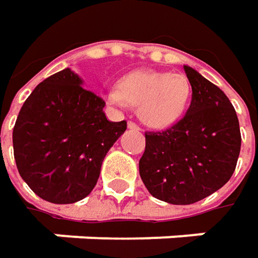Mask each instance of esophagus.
Instances as JSON below:
<instances>
[{
  "instance_id": "esophagus-1",
  "label": "esophagus",
  "mask_w": 258,
  "mask_h": 258,
  "mask_svg": "<svg viewBox=\"0 0 258 258\" xmlns=\"http://www.w3.org/2000/svg\"><path fill=\"white\" fill-rule=\"evenodd\" d=\"M127 127L129 129H134V131H141V127L135 122H127Z\"/></svg>"
}]
</instances>
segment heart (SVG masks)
Listing matches in <instances>:
<instances>
[{
	"instance_id": "heart-1",
	"label": "heart",
	"mask_w": 258,
	"mask_h": 258,
	"mask_svg": "<svg viewBox=\"0 0 258 258\" xmlns=\"http://www.w3.org/2000/svg\"><path fill=\"white\" fill-rule=\"evenodd\" d=\"M190 91L183 74L134 71L119 80L117 90H106L103 97L113 107H123L126 103L138 107L139 119L147 126L164 129L183 116Z\"/></svg>"
}]
</instances>
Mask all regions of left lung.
Masks as SVG:
<instances>
[{
  "label": "left lung",
  "mask_w": 258,
  "mask_h": 258,
  "mask_svg": "<svg viewBox=\"0 0 258 258\" xmlns=\"http://www.w3.org/2000/svg\"><path fill=\"white\" fill-rule=\"evenodd\" d=\"M191 85L186 116L164 132L145 134L139 174L148 191L171 205H191L231 178L241 149L238 117L225 93L184 65Z\"/></svg>",
  "instance_id": "1"
}]
</instances>
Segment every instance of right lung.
<instances>
[{"label":"right lung","mask_w":258,"mask_h":258,"mask_svg":"<svg viewBox=\"0 0 258 258\" xmlns=\"http://www.w3.org/2000/svg\"><path fill=\"white\" fill-rule=\"evenodd\" d=\"M83 84L71 68L50 75L27 97L13 131L21 178L56 205L91 193L106 154L126 131L124 120H107L106 103Z\"/></svg>","instance_id":"1"}]
</instances>
